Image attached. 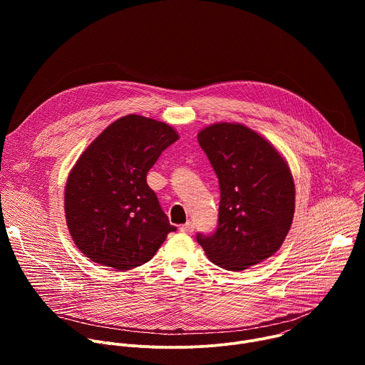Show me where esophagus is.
<instances>
[{"instance_id": "obj_1", "label": "esophagus", "mask_w": 365, "mask_h": 365, "mask_svg": "<svg viewBox=\"0 0 365 365\" xmlns=\"http://www.w3.org/2000/svg\"><path fill=\"white\" fill-rule=\"evenodd\" d=\"M180 231L183 232V234H193V231H195V227H193V224L192 222H186L185 225H182L180 227Z\"/></svg>"}]
</instances>
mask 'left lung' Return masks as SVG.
I'll return each instance as SVG.
<instances>
[{
  "label": "left lung",
  "mask_w": 365,
  "mask_h": 365,
  "mask_svg": "<svg viewBox=\"0 0 365 365\" xmlns=\"http://www.w3.org/2000/svg\"><path fill=\"white\" fill-rule=\"evenodd\" d=\"M197 141L220 182L218 227L196 240L211 262L240 272L272 257L294 214V183L282 154L242 124L203 128Z\"/></svg>",
  "instance_id": "left-lung-1"
}]
</instances>
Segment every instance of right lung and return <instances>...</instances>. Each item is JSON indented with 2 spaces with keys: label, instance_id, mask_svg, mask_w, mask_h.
Returning <instances> with one entry per match:
<instances>
[{
  "label": "right lung",
  "instance_id": "obj_1",
  "mask_svg": "<svg viewBox=\"0 0 365 365\" xmlns=\"http://www.w3.org/2000/svg\"><path fill=\"white\" fill-rule=\"evenodd\" d=\"M178 138L166 123L131 114L81 154L66 182L65 214L76 247L93 263L131 270L176 231L147 185V172Z\"/></svg>",
  "mask_w": 365,
  "mask_h": 365
}]
</instances>
